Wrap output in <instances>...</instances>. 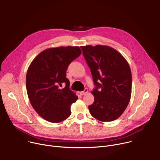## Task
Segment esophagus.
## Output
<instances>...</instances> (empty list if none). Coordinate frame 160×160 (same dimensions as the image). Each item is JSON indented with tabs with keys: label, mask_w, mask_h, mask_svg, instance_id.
<instances>
[{
	"label": "esophagus",
	"mask_w": 160,
	"mask_h": 160,
	"mask_svg": "<svg viewBox=\"0 0 160 160\" xmlns=\"http://www.w3.org/2000/svg\"><path fill=\"white\" fill-rule=\"evenodd\" d=\"M88 89L85 88V89H84V91H81V92H80V95H82V96H83V95L85 94L86 93H88Z\"/></svg>",
	"instance_id": "34e87169"
}]
</instances>
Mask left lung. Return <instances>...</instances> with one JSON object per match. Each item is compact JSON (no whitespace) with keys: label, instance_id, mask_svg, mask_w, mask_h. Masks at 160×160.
<instances>
[{"label":"left lung","instance_id":"obj_1","mask_svg":"<svg viewBox=\"0 0 160 160\" xmlns=\"http://www.w3.org/2000/svg\"><path fill=\"white\" fill-rule=\"evenodd\" d=\"M95 88L91 115L100 121H112L124 112L132 94V72L128 62L117 50L107 47H81Z\"/></svg>","mask_w":160,"mask_h":160}]
</instances>
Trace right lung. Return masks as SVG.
I'll return each instance as SVG.
<instances>
[{"instance_id":"obj_1","label":"right lung","mask_w":160,"mask_h":160,"mask_svg":"<svg viewBox=\"0 0 160 160\" xmlns=\"http://www.w3.org/2000/svg\"><path fill=\"white\" fill-rule=\"evenodd\" d=\"M81 53L78 47L49 48L41 52L28 69V97L36 112L49 122H62L71 113L70 106L78 97L69 89L66 70ZM62 84L65 87L61 89Z\"/></svg>"}]
</instances>
